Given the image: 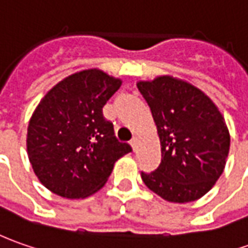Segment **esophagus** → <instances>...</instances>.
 <instances>
[{
  "label": "esophagus",
  "mask_w": 248,
  "mask_h": 248,
  "mask_svg": "<svg viewBox=\"0 0 248 248\" xmlns=\"http://www.w3.org/2000/svg\"><path fill=\"white\" fill-rule=\"evenodd\" d=\"M130 145H132V148L134 151H136V148H137V145H139V137L137 136H134L132 139V141H130Z\"/></svg>",
  "instance_id": "34e87169"
}]
</instances>
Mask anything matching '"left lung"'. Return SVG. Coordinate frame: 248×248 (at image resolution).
Instances as JSON below:
<instances>
[{"instance_id":"8db88e82","label":"left lung","mask_w":248,"mask_h":248,"mask_svg":"<svg viewBox=\"0 0 248 248\" xmlns=\"http://www.w3.org/2000/svg\"><path fill=\"white\" fill-rule=\"evenodd\" d=\"M156 126L162 160L141 173L152 192L171 203H188L209 192L222 174L231 147L225 118L199 88L173 75L139 81Z\"/></svg>"}]
</instances>
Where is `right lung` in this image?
<instances>
[{"instance_id": "1", "label": "right lung", "mask_w": 248, "mask_h": 248, "mask_svg": "<svg viewBox=\"0 0 248 248\" xmlns=\"http://www.w3.org/2000/svg\"><path fill=\"white\" fill-rule=\"evenodd\" d=\"M122 79L88 68L56 83L35 107L27 127V155L50 192L83 199L100 191L115 162L132 148L114 136L103 107Z\"/></svg>"}]
</instances>
